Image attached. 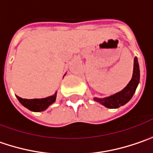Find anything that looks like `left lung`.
I'll list each match as a JSON object with an SVG mask.
<instances>
[{"mask_svg": "<svg viewBox=\"0 0 153 153\" xmlns=\"http://www.w3.org/2000/svg\"><path fill=\"white\" fill-rule=\"evenodd\" d=\"M139 78H140V73H139V62H138L137 57H135L134 63H133L132 77L127 85L120 92L115 94L102 98V99L95 97L94 98V100L96 102H99L107 108H118L121 105H124L132 98V96L136 91V88L139 85Z\"/></svg>", "mask_w": 153, "mask_h": 153, "instance_id": "obj_1", "label": "left lung"}]
</instances>
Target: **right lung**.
Segmentation results:
<instances>
[{
    "instance_id": "right-lung-1",
    "label": "right lung",
    "mask_w": 153,
    "mask_h": 153,
    "mask_svg": "<svg viewBox=\"0 0 153 153\" xmlns=\"http://www.w3.org/2000/svg\"><path fill=\"white\" fill-rule=\"evenodd\" d=\"M57 96V92L52 96L44 98V99H33V100H27V99H22L19 96H17L18 100L22 105L26 108L29 109L33 112H42L45 111L50 105L55 102Z\"/></svg>"
}]
</instances>
